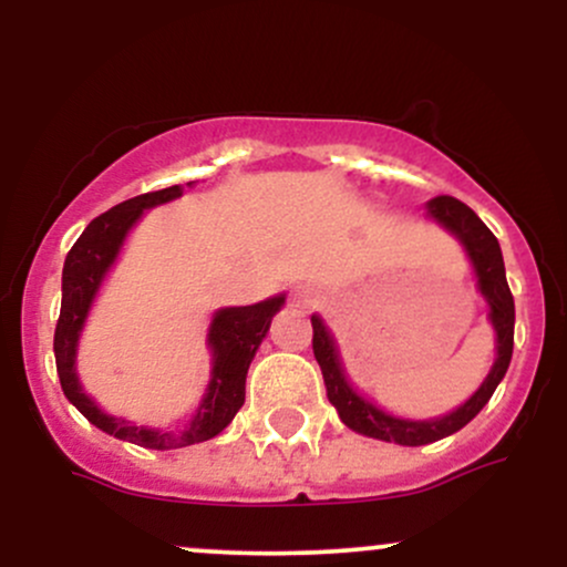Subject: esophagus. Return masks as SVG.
Returning a JSON list of instances; mask_svg holds the SVG:
<instances>
[{
    "label": "esophagus",
    "mask_w": 567,
    "mask_h": 567,
    "mask_svg": "<svg viewBox=\"0 0 567 567\" xmlns=\"http://www.w3.org/2000/svg\"><path fill=\"white\" fill-rule=\"evenodd\" d=\"M290 303L298 306V309H311V306L317 303V298L309 288H292L290 290Z\"/></svg>",
    "instance_id": "34e87169"
}]
</instances>
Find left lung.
Listing matches in <instances>:
<instances>
[{
    "mask_svg": "<svg viewBox=\"0 0 567 567\" xmlns=\"http://www.w3.org/2000/svg\"><path fill=\"white\" fill-rule=\"evenodd\" d=\"M429 218H434L442 229H447L464 245L466 256L474 266L477 275V288L485 296L487 306H491V322L496 330V362H493L491 373L483 381V386L474 392L470 400L464 402L453 413L442 415V419L432 421H410V419H394V415L383 413L365 396H360L351 389L341 368V357H338L333 336L328 333L320 317H311V328H315V338H311V349H315L317 362H320L324 389H328V400L341 415V421L351 432L365 434V437L396 442V445H429L442 437L464 429L474 415L487 405L501 379L506 375V368L512 362V347H514V298L509 285H506V269L504 256H501L498 239L487 229L483 220L472 207L455 197H434L429 202Z\"/></svg>",
    "mask_w": 567,
    "mask_h": 567,
    "instance_id": "8db88e82",
    "label": "left lung"
}]
</instances>
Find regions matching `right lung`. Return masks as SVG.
<instances>
[{
  "instance_id": "add662e5",
  "label": "right lung",
  "mask_w": 567,
  "mask_h": 567,
  "mask_svg": "<svg viewBox=\"0 0 567 567\" xmlns=\"http://www.w3.org/2000/svg\"><path fill=\"white\" fill-rule=\"evenodd\" d=\"M181 194H184L181 186L159 188V192H148L141 194V197L120 202L112 210L101 213V216L90 220L87 229L82 231V237L69 250L66 264H63L61 317H58L53 341L58 379H61V389L71 405L80 410L84 419L95 424L101 432L112 434L116 440L133 442V445L148 447V451H175V447L197 445V442L213 440L231 424L237 410L245 405L247 368H250L252 357H256L258 347H261L266 338L271 317L285 303V296H275L252 306L218 309L213 315L210 330H207V347L213 351L210 383H207V392L202 396L197 413L178 432L135 426L125 419L103 413L84 394L80 379H76V347H80L84 320H87V311L95 301L97 288H101L106 271L112 269L127 231L143 216V210L178 199Z\"/></svg>"
}]
</instances>
